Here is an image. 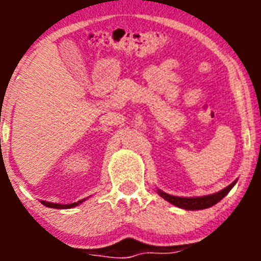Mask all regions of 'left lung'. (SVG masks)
I'll return each instance as SVG.
<instances>
[{
    "label": "left lung",
    "instance_id": "obj_1",
    "mask_svg": "<svg viewBox=\"0 0 261 261\" xmlns=\"http://www.w3.org/2000/svg\"><path fill=\"white\" fill-rule=\"evenodd\" d=\"M235 183H237V180L232 181L230 186L223 188L220 192L213 193V195L200 196V197H179V196L168 195V193L163 192V191L161 190H158V193L162 199H165L166 201L175 205L177 208L186 209V211H201V209L211 208V206L216 205L218 201H221V200L231 191V188L235 186Z\"/></svg>",
    "mask_w": 261,
    "mask_h": 261
}]
</instances>
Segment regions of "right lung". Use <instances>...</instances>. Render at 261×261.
Instances as JSON below:
<instances>
[{
  "label": "right lung",
  "instance_id": "1",
  "mask_svg": "<svg viewBox=\"0 0 261 261\" xmlns=\"http://www.w3.org/2000/svg\"><path fill=\"white\" fill-rule=\"evenodd\" d=\"M86 199L84 200H80L78 202H73V204H55V202H49V201H43L41 200V204L45 205V206H48V208H55V209H69V208H74V206H77V205L82 204V202L85 201Z\"/></svg>",
  "mask_w": 261,
  "mask_h": 261
}]
</instances>
